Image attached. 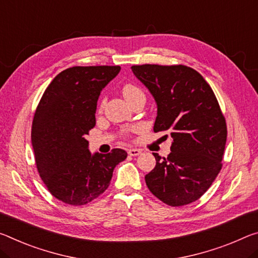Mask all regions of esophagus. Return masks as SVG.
Segmentation results:
<instances>
[{"label":"esophagus","instance_id":"obj_1","mask_svg":"<svg viewBox=\"0 0 258 258\" xmlns=\"http://www.w3.org/2000/svg\"><path fill=\"white\" fill-rule=\"evenodd\" d=\"M127 153H128V155H131V156H139L142 151L140 149H137V148H131L127 150Z\"/></svg>","mask_w":258,"mask_h":258}]
</instances>
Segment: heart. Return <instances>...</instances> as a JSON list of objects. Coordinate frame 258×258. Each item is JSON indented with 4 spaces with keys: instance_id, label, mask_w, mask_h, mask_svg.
<instances>
[{
    "instance_id": "b5f03b06",
    "label": "heart",
    "mask_w": 258,
    "mask_h": 258,
    "mask_svg": "<svg viewBox=\"0 0 258 258\" xmlns=\"http://www.w3.org/2000/svg\"><path fill=\"white\" fill-rule=\"evenodd\" d=\"M121 94L127 102L136 100L137 97L144 96V93H142L141 89L139 88L138 86L133 85V84H125L124 86H122Z\"/></svg>"
}]
</instances>
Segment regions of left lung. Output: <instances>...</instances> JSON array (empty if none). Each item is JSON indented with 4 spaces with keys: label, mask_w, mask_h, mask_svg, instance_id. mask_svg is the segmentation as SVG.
Wrapping results in <instances>:
<instances>
[{
    "label": "left lung",
    "mask_w": 258,
    "mask_h": 258,
    "mask_svg": "<svg viewBox=\"0 0 258 258\" xmlns=\"http://www.w3.org/2000/svg\"><path fill=\"white\" fill-rule=\"evenodd\" d=\"M157 103L154 132L170 133L171 153L146 174L149 190L167 206L199 200L222 170L227 128L215 93L186 65H133ZM167 138V134L164 136Z\"/></svg>",
    "instance_id": "8db88e82"
}]
</instances>
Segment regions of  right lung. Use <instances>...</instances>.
I'll list each match as a JSON object with an SVG mask.
<instances>
[{
  "label": "right lung",
  "mask_w": 258,
  "mask_h": 258,
  "mask_svg": "<svg viewBox=\"0 0 258 258\" xmlns=\"http://www.w3.org/2000/svg\"><path fill=\"white\" fill-rule=\"evenodd\" d=\"M120 67H73L58 73L44 91L32 124L36 169L57 200L84 206L107 189L113 169L127 157L116 148L91 154L86 136L95 126L101 91Z\"/></svg>",
  "instance_id": "obj_1"
}]
</instances>
